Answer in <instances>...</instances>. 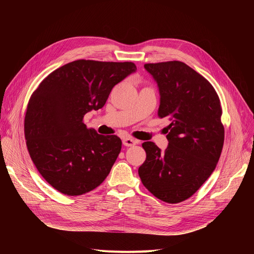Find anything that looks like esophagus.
I'll return each mask as SVG.
<instances>
[{"mask_svg": "<svg viewBox=\"0 0 254 254\" xmlns=\"http://www.w3.org/2000/svg\"><path fill=\"white\" fill-rule=\"evenodd\" d=\"M123 143H124V145H125V146H127V147H130V146H134V145H136L138 142H137V140H135V139H131V138H125V139L123 140Z\"/></svg>", "mask_w": 254, "mask_h": 254, "instance_id": "obj_1", "label": "esophagus"}]
</instances>
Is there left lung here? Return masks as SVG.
Returning <instances> with one entry per match:
<instances>
[{"instance_id":"left-lung-1","label":"left lung","mask_w":254,"mask_h":254,"mask_svg":"<svg viewBox=\"0 0 254 254\" xmlns=\"http://www.w3.org/2000/svg\"><path fill=\"white\" fill-rule=\"evenodd\" d=\"M144 68L161 95L157 115L171 124L164 152L153 142L142 144L146 159L139 176L157 198L180 203L201 188L218 163L224 141L220 101L208 80L182 62L145 64Z\"/></svg>"}]
</instances>
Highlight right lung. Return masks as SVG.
I'll return each instance as SVG.
<instances>
[{"instance_id":"add662e5","label":"right lung","mask_w":254,"mask_h":254,"mask_svg":"<svg viewBox=\"0 0 254 254\" xmlns=\"http://www.w3.org/2000/svg\"><path fill=\"white\" fill-rule=\"evenodd\" d=\"M136 70L130 62L78 60L50 73L33 92L24 117L26 147L53 189L80 195L109 175L122 140L87 128L83 117L101 109L112 88Z\"/></svg>"}]
</instances>
